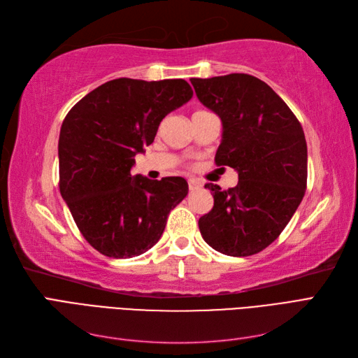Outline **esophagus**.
<instances>
[{
	"mask_svg": "<svg viewBox=\"0 0 358 358\" xmlns=\"http://www.w3.org/2000/svg\"><path fill=\"white\" fill-rule=\"evenodd\" d=\"M188 187H189V191H194L201 187V182L197 179H188Z\"/></svg>",
	"mask_w": 358,
	"mask_h": 358,
	"instance_id": "1",
	"label": "esophagus"
}]
</instances>
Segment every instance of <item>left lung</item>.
I'll list each match as a JSON object with an SVG mask.
<instances>
[{
    "instance_id": "1",
    "label": "left lung",
    "mask_w": 358,
    "mask_h": 358,
    "mask_svg": "<svg viewBox=\"0 0 358 358\" xmlns=\"http://www.w3.org/2000/svg\"><path fill=\"white\" fill-rule=\"evenodd\" d=\"M199 100L221 117L216 166L239 175L234 188L213 183V208L199 220L204 242L230 257L263 251L282 233L305 196L308 146L296 115L251 74L191 79Z\"/></svg>"
}]
</instances>
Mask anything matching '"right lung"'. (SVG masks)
<instances>
[{"label": "right lung", "instance_id": "right-lung-1", "mask_svg": "<svg viewBox=\"0 0 358 358\" xmlns=\"http://www.w3.org/2000/svg\"><path fill=\"white\" fill-rule=\"evenodd\" d=\"M183 79L106 82L76 103L61 125L59 191L82 236L110 258L152 248L188 183L131 176L136 154L154 142L159 122L191 100Z\"/></svg>", "mask_w": 358, "mask_h": 358}]
</instances>
